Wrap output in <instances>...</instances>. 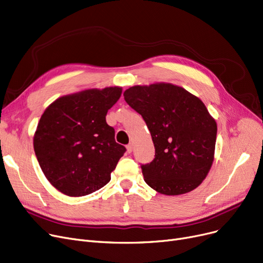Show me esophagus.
Returning <instances> with one entry per match:
<instances>
[{
	"label": "esophagus",
	"instance_id": "1",
	"mask_svg": "<svg viewBox=\"0 0 263 263\" xmlns=\"http://www.w3.org/2000/svg\"><path fill=\"white\" fill-rule=\"evenodd\" d=\"M127 151H128V153H129V154L133 152V145H132V144L127 145Z\"/></svg>",
	"mask_w": 263,
	"mask_h": 263
}]
</instances>
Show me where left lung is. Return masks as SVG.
Wrapping results in <instances>:
<instances>
[{
	"mask_svg": "<svg viewBox=\"0 0 263 263\" xmlns=\"http://www.w3.org/2000/svg\"><path fill=\"white\" fill-rule=\"evenodd\" d=\"M149 129L155 158L141 164L146 184L178 196L196 189L214 160L217 124L203 102L171 84L134 86L123 92Z\"/></svg>",
	"mask_w": 263,
	"mask_h": 263,
	"instance_id": "1",
	"label": "left lung"
}]
</instances>
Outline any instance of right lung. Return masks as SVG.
Segmentation results:
<instances>
[{"label": "right lung", "mask_w": 263, "mask_h": 263, "mask_svg": "<svg viewBox=\"0 0 263 263\" xmlns=\"http://www.w3.org/2000/svg\"><path fill=\"white\" fill-rule=\"evenodd\" d=\"M120 96L119 87L85 90L55 100L42 115L34 152L45 176L64 195L87 196L110 180L127 151L105 118Z\"/></svg>", "instance_id": "obj_1"}]
</instances>
